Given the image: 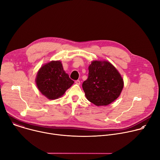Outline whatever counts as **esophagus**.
Here are the masks:
<instances>
[{
  "mask_svg": "<svg viewBox=\"0 0 160 160\" xmlns=\"http://www.w3.org/2000/svg\"><path fill=\"white\" fill-rule=\"evenodd\" d=\"M75 82V83L77 84V85H80V80H76Z\"/></svg>",
  "mask_w": 160,
  "mask_h": 160,
  "instance_id": "34e87169",
  "label": "esophagus"
}]
</instances>
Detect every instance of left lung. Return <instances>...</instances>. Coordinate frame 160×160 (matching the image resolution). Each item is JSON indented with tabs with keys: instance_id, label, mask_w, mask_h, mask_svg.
I'll use <instances>...</instances> for the list:
<instances>
[{
	"instance_id": "left-lung-1",
	"label": "left lung",
	"mask_w": 160,
	"mask_h": 160,
	"mask_svg": "<svg viewBox=\"0 0 160 160\" xmlns=\"http://www.w3.org/2000/svg\"><path fill=\"white\" fill-rule=\"evenodd\" d=\"M82 87L87 99L96 106H107L117 99L123 88V80L108 61H93Z\"/></svg>"
}]
</instances>
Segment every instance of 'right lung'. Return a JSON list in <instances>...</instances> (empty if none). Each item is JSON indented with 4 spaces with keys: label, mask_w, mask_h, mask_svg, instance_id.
I'll return each instance as SVG.
<instances>
[{
    "label": "right lung",
    "mask_w": 160,
    "mask_h": 160,
    "mask_svg": "<svg viewBox=\"0 0 160 160\" xmlns=\"http://www.w3.org/2000/svg\"><path fill=\"white\" fill-rule=\"evenodd\" d=\"M35 82L40 92L51 100L61 97L74 83L64 71L60 61H52L43 65Z\"/></svg>",
    "instance_id": "1"
}]
</instances>
